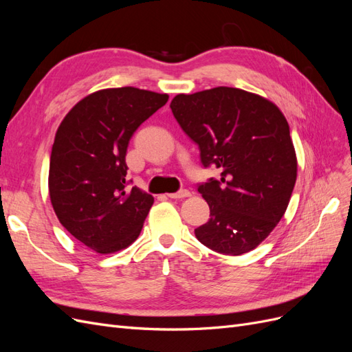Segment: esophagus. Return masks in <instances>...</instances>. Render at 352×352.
I'll use <instances>...</instances> for the list:
<instances>
[{
  "mask_svg": "<svg viewBox=\"0 0 352 352\" xmlns=\"http://www.w3.org/2000/svg\"><path fill=\"white\" fill-rule=\"evenodd\" d=\"M168 197L172 199H184V198H188L190 197V192L188 189H180L177 190V192H173V194H168Z\"/></svg>",
  "mask_w": 352,
  "mask_h": 352,
  "instance_id": "obj_1",
  "label": "esophagus"
}]
</instances>
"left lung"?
Here are the masks:
<instances>
[{
  "mask_svg": "<svg viewBox=\"0 0 352 352\" xmlns=\"http://www.w3.org/2000/svg\"><path fill=\"white\" fill-rule=\"evenodd\" d=\"M170 109L202 166L221 172L198 185L210 219L195 229L197 239L226 255L258 247L283 217L296 180L285 116L260 95L228 87L179 94Z\"/></svg>",
  "mask_w": 352,
  "mask_h": 352,
  "instance_id": "left-lung-1",
  "label": "left lung"
}]
</instances>
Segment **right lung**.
Listing matches in <instances>:
<instances>
[{"label":"right lung","instance_id":"right-lung-1","mask_svg":"<svg viewBox=\"0 0 352 352\" xmlns=\"http://www.w3.org/2000/svg\"><path fill=\"white\" fill-rule=\"evenodd\" d=\"M167 94L132 87L97 91L58 126L50 158L52 208L66 230L100 254L140 236L154 198L127 188L126 151L135 131L167 102Z\"/></svg>","mask_w":352,"mask_h":352}]
</instances>
